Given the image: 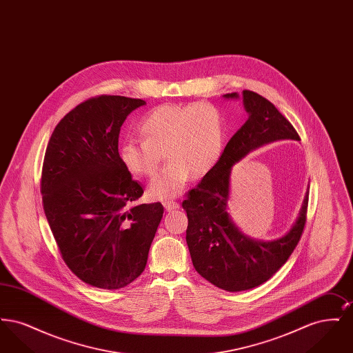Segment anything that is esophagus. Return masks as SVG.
I'll return each instance as SVG.
<instances>
[{"instance_id":"34e87169","label":"esophagus","mask_w":353,"mask_h":353,"mask_svg":"<svg viewBox=\"0 0 353 353\" xmlns=\"http://www.w3.org/2000/svg\"><path fill=\"white\" fill-rule=\"evenodd\" d=\"M164 208L168 210V212H173V210H177L180 208V203L174 201H165L164 202Z\"/></svg>"}]
</instances>
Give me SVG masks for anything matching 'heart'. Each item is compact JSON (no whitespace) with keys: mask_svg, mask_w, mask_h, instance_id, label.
I'll list each match as a JSON object with an SVG mask.
<instances>
[{"mask_svg":"<svg viewBox=\"0 0 353 353\" xmlns=\"http://www.w3.org/2000/svg\"><path fill=\"white\" fill-rule=\"evenodd\" d=\"M144 140H127L119 147V159L134 176L153 177L163 153L169 161L150 185L154 200L181 194L192 173L205 176L217 165L225 143V121L209 103L160 105L140 121Z\"/></svg>","mask_w":353,"mask_h":353,"instance_id":"obj_1","label":"heart"}]
</instances>
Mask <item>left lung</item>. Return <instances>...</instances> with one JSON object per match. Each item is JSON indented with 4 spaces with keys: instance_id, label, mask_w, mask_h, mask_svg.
Returning <instances> with one entry per match:
<instances>
[{
    "instance_id": "left-lung-1",
    "label": "left lung",
    "mask_w": 353,
    "mask_h": 353,
    "mask_svg": "<svg viewBox=\"0 0 353 353\" xmlns=\"http://www.w3.org/2000/svg\"><path fill=\"white\" fill-rule=\"evenodd\" d=\"M225 99H239L236 92ZM249 118L226 144L217 165L188 193L186 243L196 271L212 285L245 291L265 283L281 269L296 248L305 223L308 189L299 214L281 238L255 239L243 234L228 213L232 170L250 152L276 140H301L292 124L271 101L249 90L242 91Z\"/></svg>"
}]
</instances>
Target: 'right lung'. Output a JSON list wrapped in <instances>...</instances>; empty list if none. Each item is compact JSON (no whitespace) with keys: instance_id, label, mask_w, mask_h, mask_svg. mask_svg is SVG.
<instances>
[{"instance_id":"add662e5","label":"right lung","mask_w":353,"mask_h":353,"mask_svg":"<svg viewBox=\"0 0 353 353\" xmlns=\"http://www.w3.org/2000/svg\"><path fill=\"white\" fill-rule=\"evenodd\" d=\"M141 99L101 95L71 110L51 134L42 169L43 210L61 255L81 281L103 290L132 283L144 271L163 219L160 202L119 159V134Z\"/></svg>"}]
</instances>
